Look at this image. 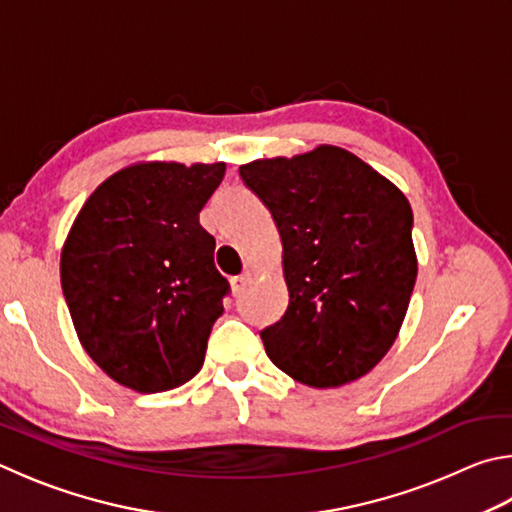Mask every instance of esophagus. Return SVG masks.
Instances as JSON below:
<instances>
[{
  "label": "esophagus",
  "mask_w": 512,
  "mask_h": 512,
  "mask_svg": "<svg viewBox=\"0 0 512 512\" xmlns=\"http://www.w3.org/2000/svg\"><path fill=\"white\" fill-rule=\"evenodd\" d=\"M250 280H253V273H250V271L241 273V275H235V277H232V280H230L232 291H235V293H241V291H244V288L250 284Z\"/></svg>",
  "instance_id": "1"
}]
</instances>
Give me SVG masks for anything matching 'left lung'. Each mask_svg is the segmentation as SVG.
<instances>
[{"label":"left lung","instance_id":"obj_1","mask_svg":"<svg viewBox=\"0 0 512 512\" xmlns=\"http://www.w3.org/2000/svg\"><path fill=\"white\" fill-rule=\"evenodd\" d=\"M239 174L282 239L288 309L262 331L268 358L318 389L369 374L396 342L416 284L410 201L336 145L257 159Z\"/></svg>","mask_w":512,"mask_h":512}]
</instances>
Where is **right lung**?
Wrapping results in <instances>:
<instances>
[{"mask_svg": "<svg viewBox=\"0 0 512 512\" xmlns=\"http://www.w3.org/2000/svg\"><path fill=\"white\" fill-rule=\"evenodd\" d=\"M226 163L141 161L102 181L64 239L60 282L89 358L134 392L199 374L228 282L199 212Z\"/></svg>", "mask_w": 512, "mask_h": 512, "instance_id": "right-lung-1", "label": "right lung"}]
</instances>
